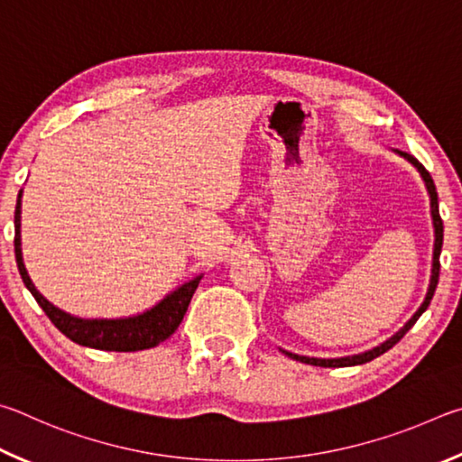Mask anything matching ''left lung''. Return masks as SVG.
<instances>
[{"mask_svg": "<svg viewBox=\"0 0 462 462\" xmlns=\"http://www.w3.org/2000/svg\"><path fill=\"white\" fill-rule=\"evenodd\" d=\"M400 156L406 158L408 162H411L418 168L420 176H422V180L426 184L428 189V194H430V213H432V223H434V257H432V276H430V286H428V292H426V298L424 302L420 309L416 310L414 317H411L406 325H403L398 333H395L393 337L387 338L385 343H382L379 346H374L371 351H365V353H359V355H351V357H341V359H317V357H304V355H296V353H290V351H284L290 359H296L300 363H309V365H319V367H351V365H363V363H367L371 359L379 357V355H383L385 351H390L392 346L400 341V338L408 333V330L416 325V320L422 317V312L428 309V304H430L432 296H434V290H436V284H439V273H440V252H442V237H444V225H442V218H440V213H439V194H436V186H434V180L432 176L428 170L420 164V162L410 156V153L406 152H398Z\"/></svg>", "mask_w": 462, "mask_h": 462, "instance_id": "1", "label": "left lung"}]
</instances>
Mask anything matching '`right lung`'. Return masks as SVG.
<instances>
[{
	"instance_id": "add662e5",
	"label": "right lung",
	"mask_w": 462,
	"mask_h": 462,
	"mask_svg": "<svg viewBox=\"0 0 462 462\" xmlns=\"http://www.w3.org/2000/svg\"><path fill=\"white\" fill-rule=\"evenodd\" d=\"M22 215V190L18 194V202H15V215H14V226H15V263H18L20 276L23 284L36 298L40 309L46 312V317L51 319L52 325L60 330L64 337H69L72 343L91 346V349L101 351H143L152 349V346L160 345L162 341L174 333L180 325L186 309H189L190 298L194 290L199 288V282L202 276H197L194 280L184 282L180 288H176L174 292H170L164 300H160L156 306H152L150 310L135 317L127 319H79L72 314L56 309L52 302H48L46 298L38 292L36 286L32 284V280L26 272V265L22 260V237H20V217Z\"/></svg>"
}]
</instances>
